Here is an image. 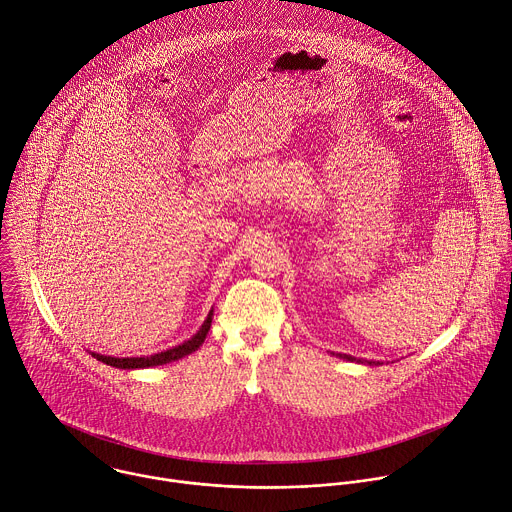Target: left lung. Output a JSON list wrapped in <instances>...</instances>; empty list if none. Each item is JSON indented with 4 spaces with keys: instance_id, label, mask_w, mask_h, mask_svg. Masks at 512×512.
<instances>
[{
    "instance_id": "obj_1",
    "label": "left lung",
    "mask_w": 512,
    "mask_h": 512,
    "mask_svg": "<svg viewBox=\"0 0 512 512\" xmlns=\"http://www.w3.org/2000/svg\"><path fill=\"white\" fill-rule=\"evenodd\" d=\"M342 358H346V360H354L352 356H342ZM370 364H372V362H370Z\"/></svg>"
}]
</instances>
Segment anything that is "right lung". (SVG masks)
Returning <instances> with one entry per match:
<instances>
[{
	"label": "right lung",
	"instance_id": "add662e5",
	"mask_svg": "<svg viewBox=\"0 0 512 512\" xmlns=\"http://www.w3.org/2000/svg\"><path fill=\"white\" fill-rule=\"evenodd\" d=\"M211 321H213V313H209V317L205 319L203 327L189 339V342L173 348V350H166L154 356H146V358H110V356H100V354H92L98 362L108 364L112 368H120V370H134V368H150V366H162V364H170V362H177L193 352L199 350V346L205 342V337L211 329Z\"/></svg>",
	"mask_w": 512,
	"mask_h": 512
}]
</instances>
